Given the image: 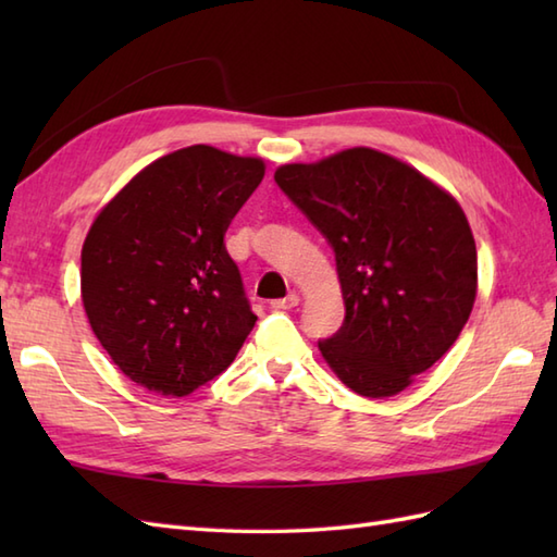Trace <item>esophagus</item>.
Returning <instances> with one entry per match:
<instances>
[{"instance_id": "obj_1", "label": "esophagus", "mask_w": 557, "mask_h": 557, "mask_svg": "<svg viewBox=\"0 0 557 557\" xmlns=\"http://www.w3.org/2000/svg\"><path fill=\"white\" fill-rule=\"evenodd\" d=\"M299 301H301L299 294H297V292H289L285 299H277V301H272V309H277V311L294 309V306H299Z\"/></svg>"}]
</instances>
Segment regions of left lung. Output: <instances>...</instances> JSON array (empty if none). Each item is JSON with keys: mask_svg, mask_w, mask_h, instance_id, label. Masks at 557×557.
<instances>
[{"mask_svg": "<svg viewBox=\"0 0 557 557\" xmlns=\"http://www.w3.org/2000/svg\"><path fill=\"white\" fill-rule=\"evenodd\" d=\"M275 182L335 251L345 323L323 359L363 397H393L455 345L476 299L465 210L409 164L349 148Z\"/></svg>", "mask_w": 557, "mask_h": 557, "instance_id": "left-lung-1", "label": "left lung"}]
</instances>
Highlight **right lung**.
<instances>
[{"label":"right lung","instance_id":"right-lung-1","mask_svg":"<svg viewBox=\"0 0 557 557\" xmlns=\"http://www.w3.org/2000/svg\"><path fill=\"white\" fill-rule=\"evenodd\" d=\"M263 174L258 158L182 148L140 170L92 222L83 309L112 361L150 393L191 395L253 330L224 232Z\"/></svg>","mask_w":557,"mask_h":557}]
</instances>
